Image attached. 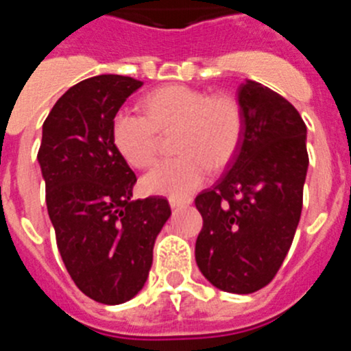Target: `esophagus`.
<instances>
[{"label": "esophagus", "mask_w": 351, "mask_h": 351, "mask_svg": "<svg viewBox=\"0 0 351 351\" xmlns=\"http://www.w3.org/2000/svg\"><path fill=\"white\" fill-rule=\"evenodd\" d=\"M169 204L172 209H178V207H188L191 204L190 198H169Z\"/></svg>", "instance_id": "obj_1"}]
</instances>
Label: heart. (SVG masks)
Segmentation results:
<instances>
[{
    "instance_id": "heart-1",
    "label": "heart",
    "mask_w": 351,
    "mask_h": 351,
    "mask_svg": "<svg viewBox=\"0 0 351 351\" xmlns=\"http://www.w3.org/2000/svg\"><path fill=\"white\" fill-rule=\"evenodd\" d=\"M144 114L119 110L112 119V142L135 169L154 161L160 133H172L173 151L142 178L145 193L184 198L202 184L210 169L226 167L243 133L239 105L228 96H210L188 86H165L144 100Z\"/></svg>"
}]
</instances>
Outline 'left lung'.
<instances>
[{"instance_id": "obj_1", "label": "left lung", "mask_w": 351, "mask_h": 351, "mask_svg": "<svg viewBox=\"0 0 351 351\" xmlns=\"http://www.w3.org/2000/svg\"><path fill=\"white\" fill-rule=\"evenodd\" d=\"M243 133L225 176L195 198L204 226L195 260L223 291L272 281L291 246L308 173L306 125L283 96L255 80L237 91Z\"/></svg>"}]
</instances>
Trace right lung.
Wrapping results in <instances>:
<instances>
[{
	"label": "right lung",
	"instance_id": "obj_1",
	"mask_svg": "<svg viewBox=\"0 0 351 351\" xmlns=\"http://www.w3.org/2000/svg\"><path fill=\"white\" fill-rule=\"evenodd\" d=\"M141 80L96 75L56 101L42 128L38 163L56 243L82 293L101 304L137 295L170 218L163 197L132 200L137 178L112 142V119Z\"/></svg>",
	"mask_w": 351,
	"mask_h": 351
}]
</instances>
